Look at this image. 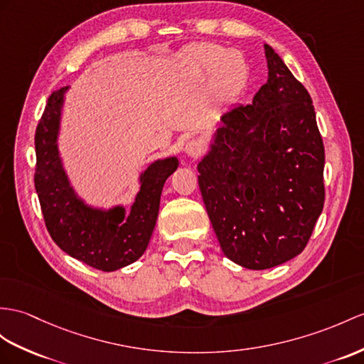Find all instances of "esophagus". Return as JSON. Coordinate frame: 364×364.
Returning a JSON list of instances; mask_svg holds the SVG:
<instances>
[{"mask_svg":"<svg viewBox=\"0 0 364 364\" xmlns=\"http://www.w3.org/2000/svg\"><path fill=\"white\" fill-rule=\"evenodd\" d=\"M202 149H203V146H202V144L199 140H188L187 144H185V146H183V151L187 153L190 157H198L200 153H202Z\"/></svg>","mask_w":364,"mask_h":364,"instance_id":"obj_1","label":"esophagus"}]
</instances>
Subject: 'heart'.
<instances>
[{"label":"heart","mask_w":364,"mask_h":364,"mask_svg":"<svg viewBox=\"0 0 364 364\" xmlns=\"http://www.w3.org/2000/svg\"><path fill=\"white\" fill-rule=\"evenodd\" d=\"M182 63L193 77H211L213 94L219 103L235 102L249 80V66L241 52L215 43L193 44L183 52Z\"/></svg>","instance_id":"obj_1"}]
</instances>
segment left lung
<instances>
[{"label":"left lung","instance_id":"8db88e82","mask_svg":"<svg viewBox=\"0 0 364 364\" xmlns=\"http://www.w3.org/2000/svg\"><path fill=\"white\" fill-rule=\"evenodd\" d=\"M269 78L220 117L198 164L203 203L228 259L250 270L304 250L324 205V146L312 99L264 44Z\"/></svg>","mask_w":364,"mask_h":364}]
</instances>
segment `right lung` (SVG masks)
Masks as SVG:
<instances>
[{"mask_svg":"<svg viewBox=\"0 0 364 364\" xmlns=\"http://www.w3.org/2000/svg\"><path fill=\"white\" fill-rule=\"evenodd\" d=\"M69 87L50 94L35 131V190L48 232L60 249L94 269L114 272L145 253L156 227L165 181L177 170L179 161L171 156L149 164L139 176L140 190L129 210L86 203L70 183L58 146Z\"/></svg>","mask_w":364,"mask_h":364,"instance_id":"add662e5","label":"right lung"}]
</instances>
